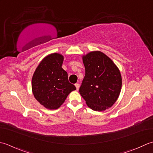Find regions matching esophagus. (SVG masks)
Wrapping results in <instances>:
<instances>
[{"mask_svg":"<svg viewBox=\"0 0 153 153\" xmlns=\"http://www.w3.org/2000/svg\"><path fill=\"white\" fill-rule=\"evenodd\" d=\"M75 86H76V90H79V84H78V83H76L75 85Z\"/></svg>","mask_w":153,"mask_h":153,"instance_id":"34e87169","label":"esophagus"}]
</instances>
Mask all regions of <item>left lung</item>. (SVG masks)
Here are the masks:
<instances>
[{"label": "left lung", "instance_id": "obj_1", "mask_svg": "<svg viewBox=\"0 0 153 153\" xmlns=\"http://www.w3.org/2000/svg\"><path fill=\"white\" fill-rule=\"evenodd\" d=\"M82 60L85 76L79 88L80 95L94 111L111 107L119 97L122 84L118 68L100 51L90 52Z\"/></svg>", "mask_w": 153, "mask_h": 153}]
</instances>
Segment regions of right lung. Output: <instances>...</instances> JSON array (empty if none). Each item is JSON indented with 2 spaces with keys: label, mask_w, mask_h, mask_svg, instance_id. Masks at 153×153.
<instances>
[{
  "label": "right lung",
  "mask_w": 153,
  "mask_h": 153,
  "mask_svg": "<svg viewBox=\"0 0 153 153\" xmlns=\"http://www.w3.org/2000/svg\"><path fill=\"white\" fill-rule=\"evenodd\" d=\"M63 56L52 53L47 56L37 67L32 77L34 97L49 110H56L76 87L68 82L67 73L61 67Z\"/></svg>",
  "instance_id": "1"
}]
</instances>
